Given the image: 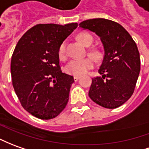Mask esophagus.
<instances>
[{"label":"esophagus","mask_w":149,"mask_h":149,"mask_svg":"<svg viewBox=\"0 0 149 149\" xmlns=\"http://www.w3.org/2000/svg\"><path fill=\"white\" fill-rule=\"evenodd\" d=\"M73 78H74V81H77L78 79L80 78V77H79V76H74V77H73Z\"/></svg>","instance_id":"1"}]
</instances>
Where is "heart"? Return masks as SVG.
Here are the masks:
<instances>
[{"label": "heart", "instance_id": "heart-1", "mask_svg": "<svg viewBox=\"0 0 149 149\" xmlns=\"http://www.w3.org/2000/svg\"><path fill=\"white\" fill-rule=\"evenodd\" d=\"M77 39L85 46H89L93 42L92 35L86 32H81L77 36ZM90 54L95 58L99 56V53L96 50L90 51ZM58 56L60 60H66V44L63 42L58 48ZM94 65V60L92 57H85L81 59H72L64 67V72L69 75L81 76L85 74L89 69L92 68Z\"/></svg>", "mask_w": 149, "mask_h": 149}]
</instances>
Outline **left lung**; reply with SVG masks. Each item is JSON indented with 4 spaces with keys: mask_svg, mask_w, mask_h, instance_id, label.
Instances as JSON below:
<instances>
[{
    "mask_svg": "<svg viewBox=\"0 0 149 149\" xmlns=\"http://www.w3.org/2000/svg\"><path fill=\"white\" fill-rule=\"evenodd\" d=\"M79 26L98 35L105 52L98 69L102 76L92 79L89 97L105 108L120 107L132 95L140 73V53L136 43L128 32L114 21L89 19Z\"/></svg>",
    "mask_w": 149,
    "mask_h": 149,
    "instance_id": "left-lung-1",
    "label": "left lung"
}]
</instances>
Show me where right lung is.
<instances>
[{
	"label": "right lung",
	"instance_id": "obj_1",
	"mask_svg": "<svg viewBox=\"0 0 149 149\" xmlns=\"http://www.w3.org/2000/svg\"><path fill=\"white\" fill-rule=\"evenodd\" d=\"M77 26L38 24L14 49L10 65L13 89L22 107L36 118H56L66 107L74 79L62 72L58 48Z\"/></svg>",
	"mask_w": 149,
	"mask_h": 149
}]
</instances>
